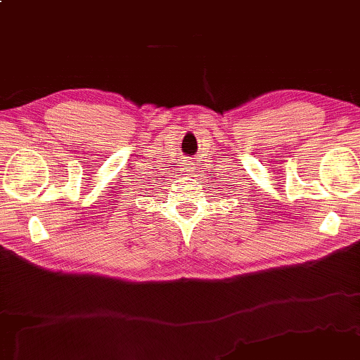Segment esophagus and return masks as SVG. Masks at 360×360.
<instances>
[{
    "label": "esophagus",
    "mask_w": 360,
    "mask_h": 360,
    "mask_svg": "<svg viewBox=\"0 0 360 360\" xmlns=\"http://www.w3.org/2000/svg\"><path fill=\"white\" fill-rule=\"evenodd\" d=\"M190 166H191V164H190ZM187 169H190V172H193V169H194V167H187Z\"/></svg>",
    "instance_id": "obj_1"
}]
</instances>
